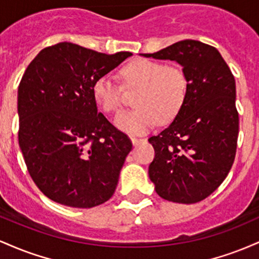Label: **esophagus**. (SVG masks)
I'll return each mask as SVG.
<instances>
[{"label": "esophagus", "instance_id": "obj_1", "mask_svg": "<svg viewBox=\"0 0 259 259\" xmlns=\"http://www.w3.org/2000/svg\"><path fill=\"white\" fill-rule=\"evenodd\" d=\"M132 142H133V145L134 146H138L139 144H141V142H144V141H146V140L145 139H141V138H135V136H132Z\"/></svg>", "mask_w": 259, "mask_h": 259}]
</instances>
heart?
<instances>
[{
	"mask_svg": "<svg viewBox=\"0 0 259 259\" xmlns=\"http://www.w3.org/2000/svg\"><path fill=\"white\" fill-rule=\"evenodd\" d=\"M126 85L141 86L135 105L138 108L123 112L115 125L127 134L140 135L158 123L171 120L185 102L187 79L180 68L165 67L148 59H135L120 70ZM92 94L106 113H117L121 107L120 86L111 75H101L92 86Z\"/></svg>",
	"mask_w": 259,
	"mask_h": 259,
	"instance_id": "1",
	"label": "heart"
}]
</instances>
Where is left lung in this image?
I'll return each mask as SVG.
<instances>
[{
    "label": "left lung",
    "instance_id": "1",
    "mask_svg": "<svg viewBox=\"0 0 259 259\" xmlns=\"http://www.w3.org/2000/svg\"><path fill=\"white\" fill-rule=\"evenodd\" d=\"M141 56L178 62L187 79L186 99L177 117L148 139L154 148L150 179L164 200L200 202L218 189L235 159L239 113L233 73L215 47L196 40Z\"/></svg>",
    "mask_w": 259,
    "mask_h": 259
}]
</instances>
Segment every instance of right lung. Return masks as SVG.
Wrapping results in <instances>:
<instances>
[{"label": "right lung", "instance_id": "right-lung-1", "mask_svg": "<svg viewBox=\"0 0 259 259\" xmlns=\"http://www.w3.org/2000/svg\"><path fill=\"white\" fill-rule=\"evenodd\" d=\"M130 56L59 42L26 68L18 88V140L31 179L52 201L91 208L114 194L133 144L97 111L92 86Z\"/></svg>", "mask_w": 259, "mask_h": 259}]
</instances>
